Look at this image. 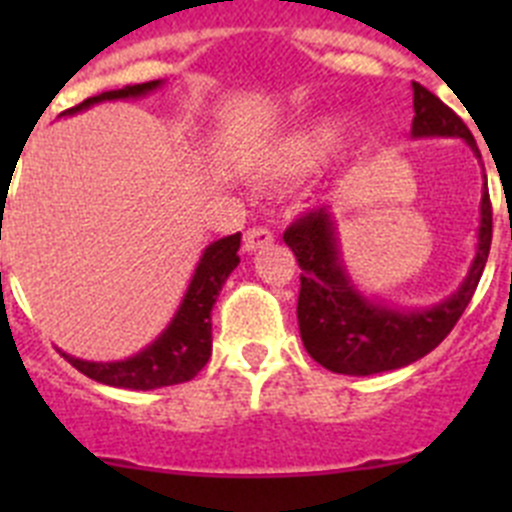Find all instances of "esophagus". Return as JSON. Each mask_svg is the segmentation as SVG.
<instances>
[{"instance_id": "esophagus-1", "label": "esophagus", "mask_w": 512, "mask_h": 512, "mask_svg": "<svg viewBox=\"0 0 512 512\" xmlns=\"http://www.w3.org/2000/svg\"><path fill=\"white\" fill-rule=\"evenodd\" d=\"M274 243V233L269 228H251L243 238V248L246 251H259V248H266Z\"/></svg>"}]
</instances>
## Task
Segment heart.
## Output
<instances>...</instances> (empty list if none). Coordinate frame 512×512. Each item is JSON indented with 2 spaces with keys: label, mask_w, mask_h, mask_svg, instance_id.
<instances>
[{
  "label": "heart",
  "mask_w": 512,
  "mask_h": 512,
  "mask_svg": "<svg viewBox=\"0 0 512 512\" xmlns=\"http://www.w3.org/2000/svg\"><path fill=\"white\" fill-rule=\"evenodd\" d=\"M341 122L333 117H320L302 128L284 135L277 146L271 148L269 166L277 174L300 176L323 166L336 148L341 146Z\"/></svg>",
  "instance_id": "1"
}]
</instances>
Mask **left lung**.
Here are the masks:
<instances>
[{
  "mask_svg": "<svg viewBox=\"0 0 512 512\" xmlns=\"http://www.w3.org/2000/svg\"><path fill=\"white\" fill-rule=\"evenodd\" d=\"M413 138H461L479 156L477 140L451 107L413 81ZM287 243L302 269L297 320L307 354L336 374L369 377L392 372L431 354L449 336L461 312L467 310L485 271L492 243L490 192H482L477 253L467 279L454 295L428 310H397L369 300L354 287L338 256L333 217L325 207L310 210L284 230Z\"/></svg>",
  "mask_w": 512,
  "mask_h": 512,
  "instance_id": "1",
  "label": "left lung"
}]
</instances>
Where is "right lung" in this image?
I'll return each mask as SVG.
<instances>
[{
	"mask_svg": "<svg viewBox=\"0 0 512 512\" xmlns=\"http://www.w3.org/2000/svg\"><path fill=\"white\" fill-rule=\"evenodd\" d=\"M158 87H161V79L112 89V92L84 99L61 115H74V112L87 110L92 104L107 102V99L143 97ZM238 248H241V233L220 238L205 248L182 305L151 346L122 361H84L69 354H63V359L94 382L122 387V390H158V387L182 384L197 377V372L210 361L212 354V305H215L225 279L230 277V271L241 264Z\"/></svg>",
	"mask_w": 512,
	"mask_h": 512,
	"instance_id": "1",
	"label": "right lung"
}]
</instances>
